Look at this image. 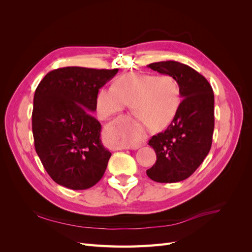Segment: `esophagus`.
<instances>
[{
  "mask_svg": "<svg viewBox=\"0 0 252 252\" xmlns=\"http://www.w3.org/2000/svg\"><path fill=\"white\" fill-rule=\"evenodd\" d=\"M145 143H146V138H145V135H141V138H140L138 141L127 145V146H125L124 148H128V149H139L141 146H143V145H145Z\"/></svg>",
  "mask_w": 252,
  "mask_h": 252,
  "instance_id": "esophagus-1",
  "label": "esophagus"
}]
</instances>
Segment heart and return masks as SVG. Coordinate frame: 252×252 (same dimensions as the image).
I'll list each match as a JSON object with an SVG mask.
<instances>
[{
	"instance_id": "obj_1",
	"label": "heart",
	"mask_w": 252,
	"mask_h": 252,
	"mask_svg": "<svg viewBox=\"0 0 252 252\" xmlns=\"http://www.w3.org/2000/svg\"><path fill=\"white\" fill-rule=\"evenodd\" d=\"M181 104L178 82L171 75L130 72L112 83V89L101 88L95 95V108L103 118L131 106L133 116L152 130L169 125ZM142 134L140 124L128 122L127 127L116 132L113 145L127 146Z\"/></svg>"
}]
</instances>
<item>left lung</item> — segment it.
Returning <instances> with one entry per match:
<instances>
[{"label": "left lung", "instance_id": "8db88e82", "mask_svg": "<svg viewBox=\"0 0 252 252\" xmlns=\"http://www.w3.org/2000/svg\"><path fill=\"white\" fill-rule=\"evenodd\" d=\"M147 66L175 79L182 102L169 126L149 140L157 162L146 173L158 183L184 181L197 169L211 148L215 129L213 90L202 74L185 64L166 61Z\"/></svg>", "mask_w": 252, "mask_h": 252}]
</instances>
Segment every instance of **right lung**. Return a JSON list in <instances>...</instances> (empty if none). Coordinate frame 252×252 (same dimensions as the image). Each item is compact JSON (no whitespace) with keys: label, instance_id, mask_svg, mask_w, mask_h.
<instances>
[{"label":"right lung","instance_id":"add662e5","mask_svg":"<svg viewBox=\"0 0 252 252\" xmlns=\"http://www.w3.org/2000/svg\"><path fill=\"white\" fill-rule=\"evenodd\" d=\"M119 69L64 67L45 75L33 96L34 147L57 184L72 190L93 187L111 157L102 141V126L91 116L95 95Z\"/></svg>","mask_w":252,"mask_h":252}]
</instances>
